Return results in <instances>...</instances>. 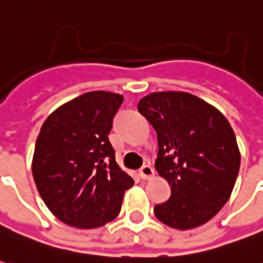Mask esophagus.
<instances>
[{"label":"esophagus","instance_id":"esophagus-1","mask_svg":"<svg viewBox=\"0 0 263 263\" xmlns=\"http://www.w3.org/2000/svg\"><path fill=\"white\" fill-rule=\"evenodd\" d=\"M154 175H156V172H154V168L151 167V166H142V167L140 168V176L142 177V179H151V177H154Z\"/></svg>","mask_w":263,"mask_h":263}]
</instances>
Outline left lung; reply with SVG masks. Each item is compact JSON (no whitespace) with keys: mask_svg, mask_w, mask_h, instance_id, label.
Here are the masks:
<instances>
[{"mask_svg":"<svg viewBox=\"0 0 263 263\" xmlns=\"http://www.w3.org/2000/svg\"><path fill=\"white\" fill-rule=\"evenodd\" d=\"M138 110L157 132L156 168L172 187L154 214L176 230L210 221L229 201L240 167V151L227 118L186 91L142 97Z\"/></svg>","mask_w":263,"mask_h":263,"instance_id":"8db88e82","label":"left lung"}]
</instances>
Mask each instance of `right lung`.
<instances>
[{"label": "right lung", "instance_id": "1", "mask_svg": "<svg viewBox=\"0 0 263 263\" xmlns=\"http://www.w3.org/2000/svg\"><path fill=\"white\" fill-rule=\"evenodd\" d=\"M122 102L118 93L88 91L61 104L42 125L33 179L50 213L67 226L90 230L110 222L134 185L109 141Z\"/></svg>", "mask_w": 263, "mask_h": 263}]
</instances>
